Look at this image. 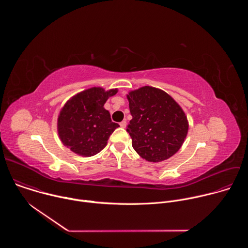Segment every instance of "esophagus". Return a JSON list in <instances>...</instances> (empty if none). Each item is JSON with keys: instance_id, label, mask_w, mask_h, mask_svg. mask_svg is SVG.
Listing matches in <instances>:
<instances>
[{"instance_id": "34e87169", "label": "esophagus", "mask_w": 248, "mask_h": 248, "mask_svg": "<svg viewBox=\"0 0 248 248\" xmlns=\"http://www.w3.org/2000/svg\"><path fill=\"white\" fill-rule=\"evenodd\" d=\"M120 125H121V127L124 128V127L126 126V122H125V121H123V122H121V123H120Z\"/></svg>"}]
</instances>
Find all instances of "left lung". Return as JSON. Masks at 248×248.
<instances>
[{
  "mask_svg": "<svg viewBox=\"0 0 248 248\" xmlns=\"http://www.w3.org/2000/svg\"><path fill=\"white\" fill-rule=\"evenodd\" d=\"M132 120L126 131L132 147L148 162H161L180 150L188 131L187 118L168 93L143 86L127 95Z\"/></svg>",
  "mask_w": 248,
  "mask_h": 248,
  "instance_id": "1",
  "label": "left lung"
}]
</instances>
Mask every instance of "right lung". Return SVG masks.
<instances>
[{
    "label": "right lung",
    "mask_w": 248,
    "mask_h": 248,
    "mask_svg": "<svg viewBox=\"0 0 248 248\" xmlns=\"http://www.w3.org/2000/svg\"><path fill=\"white\" fill-rule=\"evenodd\" d=\"M118 89L105 91L92 87L70 98L58 118V133L64 146L74 153L91 157L107 145V141L120 125L113 123L104 104Z\"/></svg>",
    "instance_id": "obj_1"
}]
</instances>
